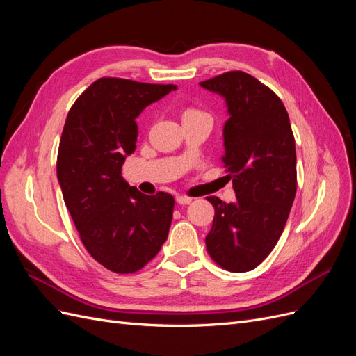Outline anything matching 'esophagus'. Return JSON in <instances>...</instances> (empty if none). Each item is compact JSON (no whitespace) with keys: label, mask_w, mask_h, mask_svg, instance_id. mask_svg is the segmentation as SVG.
<instances>
[{"label":"esophagus","mask_w":356,"mask_h":356,"mask_svg":"<svg viewBox=\"0 0 356 356\" xmlns=\"http://www.w3.org/2000/svg\"><path fill=\"white\" fill-rule=\"evenodd\" d=\"M191 197H188V196H184V195H178L177 196V202L179 203V204H188V203H191Z\"/></svg>","instance_id":"esophagus-1"}]
</instances>
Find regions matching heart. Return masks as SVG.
Instances as JSON below:
<instances>
[{
  "label": "heart",
  "mask_w": 356,
  "mask_h": 356,
  "mask_svg": "<svg viewBox=\"0 0 356 356\" xmlns=\"http://www.w3.org/2000/svg\"><path fill=\"white\" fill-rule=\"evenodd\" d=\"M186 115H208V114L200 111V110H196V108H188V110L184 113V117H186Z\"/></svg>",
  "instance_id": "heart-1"
}]
</instances>
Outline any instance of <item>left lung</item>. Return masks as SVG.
<instances>
[{"label":"left lung","mask_w":356,"mask_h":356,"mask_svg":"<svg viewBox=\"0 0 356 356\" xmlns=\"http://www.w3.org/2000/svg\"><path fill=\"white\" fill-rule=\"evenodd\" d=\"M200 86L227 102L221 160L236 193L234 203L207 197L215 208L207 251L225 270L250 272L276 246L293 207L294 135L282 101L252 75L229 71Z\"/></svg>","instance_id":"1"}]
</instances>
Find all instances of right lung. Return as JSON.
<instances>
[{
	"mask_svg": "<svg viewBox=\"0 0 356 356\" xmlns=\"http://www.w3.org/2000/svg\"><path fill=\"white\" fill-rule=\"evenodd\" d=\"M174 84L102 77L74 102L58 149V179L80 239L114 273H135L159 254L174 213V196H147L122 177L136 148V117Z\"/></svg>",
	"mask_w": 356,
	"mask_h": 356,
	"instance_id": "right-lung-1",
	"label": "right lung"
}]
</instances>
